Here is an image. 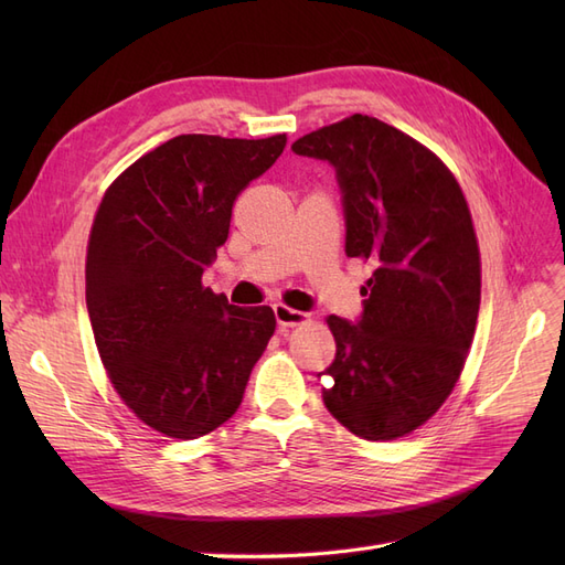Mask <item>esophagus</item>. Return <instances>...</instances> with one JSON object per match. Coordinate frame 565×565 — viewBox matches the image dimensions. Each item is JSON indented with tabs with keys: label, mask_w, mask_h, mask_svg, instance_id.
Segmentation results:
<instances>
[{
	"label": "esophagus",
	"mask_w": 565,
	"mask_h": 565,
	"mask_svg": "<svg viewBox=\"0 0 565 565\" xmlns=\"http://www.w3.org/2000/svg\"><path fill=\"white\" fill-rule=\"evenodd\" d=\"M273 311H276V320H278L280 330L297 328V324H303V322L311 320V316H306V313L295 311V309H287V306H282V303H278Z\"/></svg>",
	"instance_id": "1"
}]
</instances>
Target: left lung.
<instances>
[{
    "mask_svg": "<svg viewBox=\"0 0 565 565\" xmlns=\"http://www.w3.org/2000/svg\"><path fill=\"white\" fill-rule=\"evenodd\" d=\"M328 160L344 195L347 254L372 266L355 324L330 316L337 341L330 415L365 440L429 422L452 393L481 306V252L465 193L413 136L351 115L292 143Z\"/></svg>",
    "mask_w": 565,
    "mask_h": 565,
    "instance_id": "obj_1",
    "label": "left lung"
}]
</instances>
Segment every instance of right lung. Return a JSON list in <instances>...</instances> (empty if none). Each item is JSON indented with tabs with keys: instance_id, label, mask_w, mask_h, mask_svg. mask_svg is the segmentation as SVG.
I'll return each instance as SVG.
<instances>
[{
	"instance_id": "add662e5",
	"label": "right lung",
	"mask_w": 565,
	"mask_h": 565,
	"mask_svg": "<svg viewBox=\"0 0 565 565\" xmlns=\"http://www.w3.org/2000/svg\"><path fill=\"white\" fill-rule=\"evenodd\" d=\"M285 143L181 134L129 164L96 210L84 266L96 349L117 396L169 438L228 422L276 332L270 306H233L202 273L237 195Z\"/></svg>"
}]
</instances>
